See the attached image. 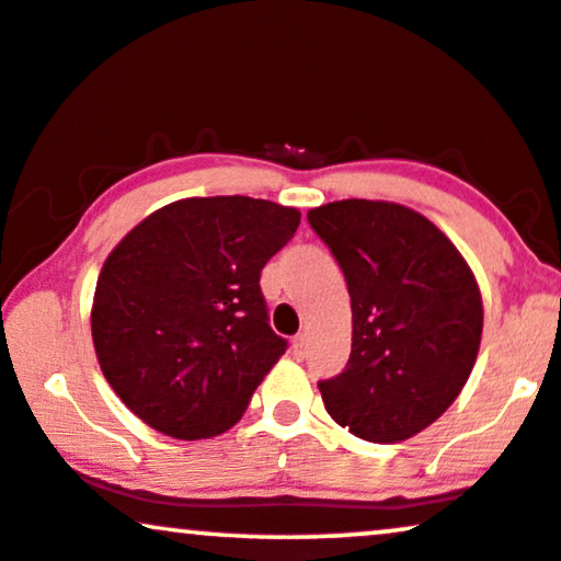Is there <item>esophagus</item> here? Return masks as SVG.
Instances as JSON below:
<instances>
[{
  "mask_svg": "<svg viewBox=\"0 0 561 561\" xmlns=\"http://www.w3.org/2000/svg\"><path fill=\"white\" fill-rule=\"evenodd\" d=\"M293 352L295 357H305L308 354V333H297L293 339Z\"/></svg>",
  "mask_w": 561,
  "mask_h": 561,
  "instance_id": "esophagus-1",
  "label": "esophagus"
}]
</instances>
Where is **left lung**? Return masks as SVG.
I'll return each instance as SVG.
<instances>
[{"instance_id": "obj_1", "label": "left lung", "mask_w": 561, "mask_h": 561, "mask_svg": "<svg viewBox=\"0 0 561 561\" xmlns=\"http://www.w3.org/2000/svg\"><path fill=\"white\" fill-rule=\"evenodd\" d=\"M352 297V354L321 380L325 411L352 435L401 443L458 399L477 363L484 308L458 248L420 211L344 198L308 211Z\"/></svg>"}]
</instances>
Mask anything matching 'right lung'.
<instances>
[{"label": "right lung", "instance_id": "obj_1", "mask_svg": "<svg viewBox=\"0 0 561 561\" xmlns=\"http://www.w3.org/2000/svg\"><path fill=\"white\" fill-rule=\"evenodd\" d=\"M300 225L266 198H181L111 251L92 300L105 380L175 439L230 430L287 350L268 325L261 268Z\"/></svg>", "mask_w": 561, "mask_h": 561}]
</instances>
